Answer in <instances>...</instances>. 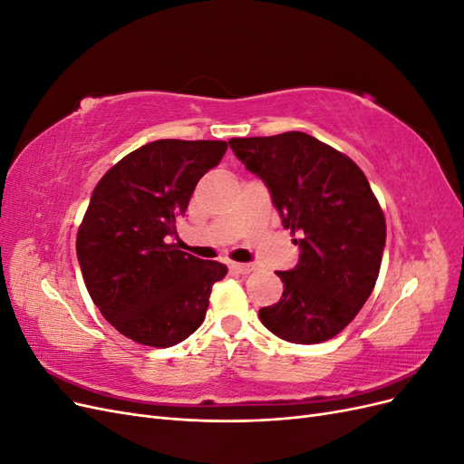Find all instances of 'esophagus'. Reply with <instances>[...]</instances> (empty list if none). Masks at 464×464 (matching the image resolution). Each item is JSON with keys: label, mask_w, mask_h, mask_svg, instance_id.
Wrapping results in <instances>:
<instances>
[{"label": "esophagus", "mask_w": 464, "mask_h": 464, "mask_svg": "<svg viewBox=\"0 0 464 464\" xmlns=\"http://www.w3.org/2000/svg\"><path fill=\"white\" fill-rule=\"evenodd\" d=\"M230 269L237 275H247V273L256 269V265H251V263H230Z\"/></svg>", "instance_id": "esophagus-1"}]
</instances>
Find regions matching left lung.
Returning a JSON list of instances; mask_svg holds the SVG:
<instances>
[{"mask_svg": "<svg viewBox=\"0 0 464 464\" xmlns=\"http://www.w3.org/2000/svg\"><path fill=\"white\" fill-rule=\"evenodd\" d=\"M228 143L269 188L283 227L300 236V261L276 273L285 292L261 307V323L288 343L333 339L366 304L382 266L387 228L368 178L346 154L302 131Z\"/></svg>", "mask_w": 464, "mask_h": 464, "instance_id": "8db88e82", "label": "left lung"}]
</instances>
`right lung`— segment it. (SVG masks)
Here are the masks:
<instances>
[{
    "instance_id": "obj_1",
    "label": "right lung",
    "mask_w": 464,
    "mask_h": 464,
    "mask_svg": "<svg viewBox=\"0 0 464 464\" xmlns=\"http://www.w3.org/2000/svg\"><path fill=\"white\" fill-rule=\"evenodd\" d=\"M227 149V141L160 139L111 166L92 191L77 232L81 273L104 319L139 344L186 341L228 273L168 244L198 181Z\"/></svg>"
}]
</instances>
